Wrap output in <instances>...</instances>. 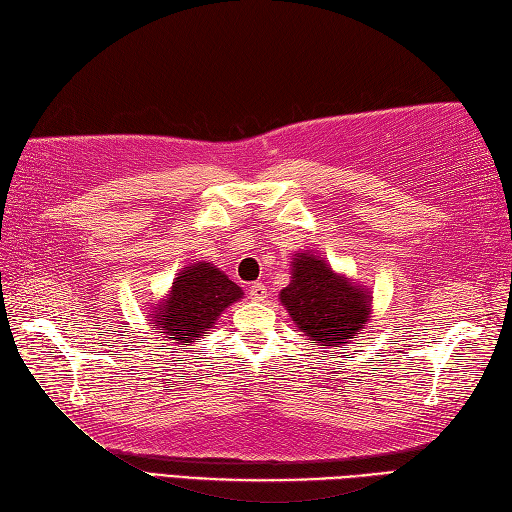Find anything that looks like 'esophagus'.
<instances>
[{"label": "esophagus", "instance_id": "esophagus-1", "mask_svg": "<svg viewBox=\"0 0 512 512\" xmlns=\"http://www.w3.org/2000/svg\"><path fill=\"white\" fill-rule=\"evenodd\" d=\"M248 295H250V299H253V301H264L266 299V286L262 284V281H255V284L250 286Z\"/></svg>", "mask_w": 512, "mask_h": 512}]
</instances>
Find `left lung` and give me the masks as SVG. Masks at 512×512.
Returning a JSON list of instances; mask_svg holds the SVG:
<instances>
[{"label": "left lung", "mask_w": 512, "mask_h": 512, "mask_svg": "<svg viewBox=\"0 0 512 512\" xmlns=\"http://www.w3.org/2000/svg\"><path fill=\"white\" fill-rule=\"evenodd\" d=\"M290 266V284L279 292V299L297 328L332 350L356 339L372 314L367 288L334 273L317 255L295 253Z\"/></svg>", "instance_id": "8db88e82"}]
</instances>
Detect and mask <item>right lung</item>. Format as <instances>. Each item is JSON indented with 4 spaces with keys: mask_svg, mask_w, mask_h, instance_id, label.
Masks as SVG:
<instances>
[{
    "mask_svg": "<svg viewBox=\"0 0 512 512\" xmlns=\"http://www.w3.org/2000/svg\"><path fill=\"white\" fill-rule=\"evenodd\" d=\"M242 288L233 284L220 268L195 262L182 268L169 295L154 303V328L162 330V341H173L180 350L202 339L231 303L242 299Z\"/></svg>",
    "mask_w": 512,
    "mask_h": 512,
    "instance_id": "obj_1",
    "label": "right lung"
}]
</instances>
